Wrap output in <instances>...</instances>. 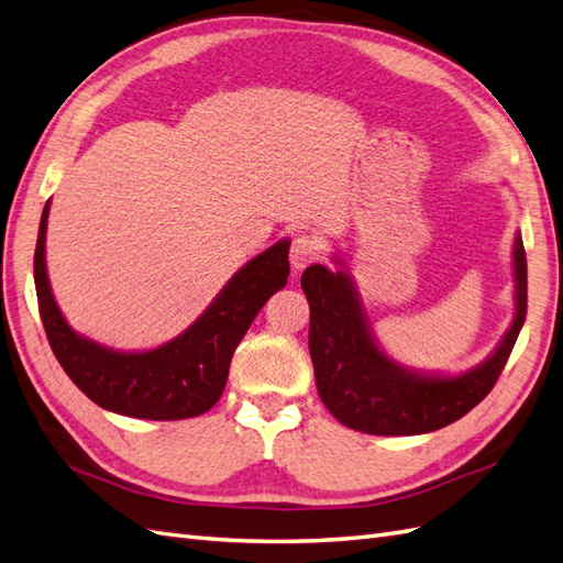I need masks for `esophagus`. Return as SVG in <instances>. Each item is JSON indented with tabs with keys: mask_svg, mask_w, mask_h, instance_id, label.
Segmentation results:
<instances>
[{
	"mask_svg": "<svg viewBox=\"0 0 563 563\" xmlns=\"http://www.w3.org/2000/svg\"><path fill=\"white\" fill-rule=\"evenodd\" d=\"M319 253H322V244H319L317 236L310 234H298L291 244V251H288V257H291V267L302 269L310 263H314Z\"/></svg>",
	"mask_w": 563,
	"mask_h": 563,
	"instance_id": "obj_1",
	"label": "esophagus"
}]
</instances>
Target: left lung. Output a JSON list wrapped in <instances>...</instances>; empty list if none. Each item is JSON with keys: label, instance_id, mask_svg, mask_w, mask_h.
<instances>
[{"label": "left lung", "instance_id": "8db88e82", "mask_svg": "<svg viewBox=\"0 0 563 563\" xmlns=\"http://www.w3.org/2000/svg\"><path fill=\"white\" fill-rule=\"evenodd\" d=\"M516 314L497 351L460 376L409 372L382 353L345 272L312 265L300 277L310 302V357L317 393L343 427L372 435H419L471 412L495 386L528 308L523 239L514 241Z\"/></svg>", "mask_w": 563, "mask_h": 563}]
</instances>
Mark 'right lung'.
Masks as SVG:
<instances>
[{
  "instance_id": "1",
  "label": "right lung",
  "mask_w": 563,
  "mask_h": 563,
  "mask_svg": "<svg viewBox=\"0 0 563 563\" xmlns=\"http://www.w3.org/2000/svg\"><path fill=\"white\" fill-rule=\"evenodd\" d=\"M49 201L35 246V291L44 331L60 367L89 400L134 419H189L220 400L230 362L255 314L286 286L288 241L255 255L177 339L146 353H118L75 333L52 296L44 263Z\"/></svg>"
}]
</instances>
